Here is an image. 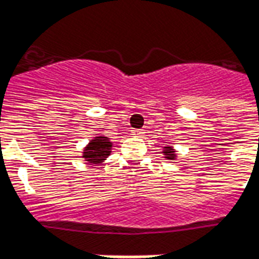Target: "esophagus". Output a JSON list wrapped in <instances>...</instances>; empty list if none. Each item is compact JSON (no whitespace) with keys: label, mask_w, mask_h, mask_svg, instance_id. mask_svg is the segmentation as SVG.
<instances>
[{"label":"esophagus","mask_w":259,"mask_h":259,"mask_svg":"<svg viewBox=\"0 0 259 259\" xmlns=\"http://www.w3.org/2000/svg\"><path fill=\"white\" fill-rule=\"evenodd\" d=\"M132 135L136 136V137H141V136H144V132L140 129H135V130H132Z\"/></svg>","instance_id":"obj_1"}]
</instances>
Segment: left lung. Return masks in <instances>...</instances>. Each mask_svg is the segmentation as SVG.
<instances>
[{
    "label": "left lung",
    "mask_w": 259,
    "mask_h": 259,
    "mask_svg": "<svg viewBox=\"0 0 259 259\" xmlns=\"http://www.w3.org/2000/svg\"><path fill=\"white\" fill-rule=\"evenodd\" d=\"M162 154H163V158H166V159H169V161H175V159H176V157H178L174 147L168 146V144L163 147Z\"/></svg>",
    "instance_id": "left-lung-1"
}]
</instances>
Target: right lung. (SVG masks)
Wrapping results in <instances>:
<instances>
[{"mask_svg":"<svg viewBox=\"0 0 259 259\" xmlns=\"http://www.w3.org/2000/svg\"><path fill=\"white\" fill-rule=\"evenodd\" d=\"M112 146L113 143L108 137L96 136L84 147V150L81 152V158L89 163H91V165H98V163L104 162L111 155Z\"/></svg>","mask_w":259,"mask_h":259,"instance_id":"add662e5","label":"right lung"}]
</instances>
